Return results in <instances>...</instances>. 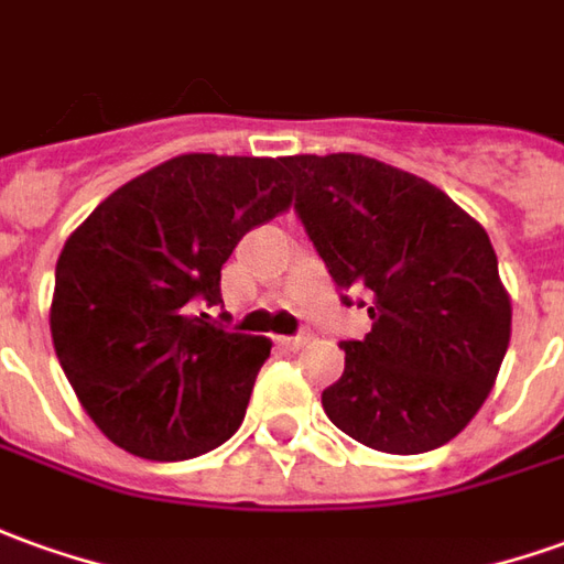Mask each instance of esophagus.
Segmentation results:
<instances>
[{"label": "esophagus", "mask_w": 564, "mask_h": 564, "mask_svg": "<svg viewBox=\"0 0 564 564\" xmlns=\"http://www.w3.org/2000/svg\"><path fill=\"white\" fill-rule=\"evenodd\" d=\"M310 344V334L301 332V334H291V337H282V347L285 349H301Z\"/></svg>", "instance_id": "1"}]
</instances>
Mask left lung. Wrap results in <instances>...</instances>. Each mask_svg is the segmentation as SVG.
<instances>
[{
	"instance_id": "8db88e82",
	"label": "left lung",
	"mask_w": 564,
	"mask_h": 564,
	"mask_svg": "<svg viewBox=\"0 0 564 564\" xmlns=\"http://www.w3.org/2000/svg\"><path fill=\"white\" fill-rule=\"evenodd\" d=\"M294 212L340 301L368 294L371 332L340 340L328 421L375 452L452 442L495 387L512 306L488 232L438 186L356 153L289 156ZM356 304L365 306L362 297Z\"/></svg>"
}]
</instances>
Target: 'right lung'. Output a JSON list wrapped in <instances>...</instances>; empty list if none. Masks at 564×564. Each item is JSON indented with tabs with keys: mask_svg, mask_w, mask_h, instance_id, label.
Wrapping results in <instances>:
<instances>
[{
	"mask_svg": "<svg viewBox=\"0 0 564 564\" xmlns=\"http://www.w3.org/2000/svg\"><path fill=\"white\" fill-rule=\"evenodd\" d=\"M291 205L282 159L189 153L119 186L57 258L52 340L88 417L147 460L239 430L270 340L227 332L220 267ZM224 319V316H220Z\"/></svg>",
	"mask_w": 564,
	"mask_h": 564,
	"instance_id": "1",
	"label": "right lung"
}]
</instances>
